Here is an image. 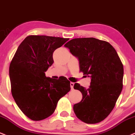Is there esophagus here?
<instances>
[{
    "mask_svg": "<svg viewBox=\"0 0 135 135\" xmlns=\"http://www.w3.org/2000/svg\"><path fill=\"white\" fill-rule=\"evenodd\" d=\"M74 85V83H73V82H71V83H70V86H71V89H73Z\"/></svg>",
    "mask_w": 135,
    "mask_h": 135,
    "instance_id": "obj_1",
    "label": "esophagus"
}]
</instances>
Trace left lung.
<instances>
[{
  "label": "left lung",
  "mask_w": 135,
  "mask_h": 135,
  "mask_svg": "<svg viewBox=\"0 0 135 135\" xmlns=\"http://www.w3.org/2000/svg\"><path fill=\"white\" fill-rule=\"evenodd\" d=\"M64 46L78 58L80 71L91 78L88 88L74 84L83 95L73 106L74 113L87 124L100 123L111 112L123 89L124 69L119 57L109 43L95 38L72 39Z\"/></svg>",
  "instance_id": "obj_1"
}]
</instances>
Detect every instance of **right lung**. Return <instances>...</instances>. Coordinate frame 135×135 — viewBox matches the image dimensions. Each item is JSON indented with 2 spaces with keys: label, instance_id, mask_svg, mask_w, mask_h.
I'll use <instances>...</instances> for the list:
<instances>
[{
  "label": "right lung",
  "instance_id": "1",
  "mask_svg": "<svg viewBox=\"0 0 135 135\" xmlns=\"http://www.w3.org/2000/svg\"><path fill=\"white\" fill-rule=\"evenodd\" d=\"M68 38L45 35L27 36L17 48L9 67L11 92L17 105L33 121L51 115L59 100L71 90L64 76L46 77L53 53Z\"/></svg>",
  "mask_w": 135,
  "mask_h": 135
}]
</instances>
